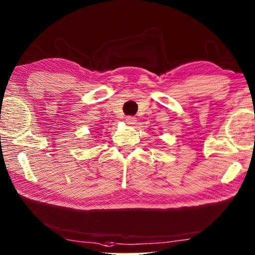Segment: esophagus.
I'll return each instance as SVG.
<instances>
[{
	"label": "esophagus",
	"mask_w": 255,
	"mask_h": 255,
	"mask_svg": "<svg viewBox=\"0 0 255 255\" xmlns=\"http://www.w3.org/2000/svg\"><path fill=\"white\" fill-rule=\"evenodd\" d=\"M136 118L133 117V116H127L126 117V123H127V125H129V126H133V125L136 124Z\"/></svg>",
	"instance_id": "1"
}]
</instances>
